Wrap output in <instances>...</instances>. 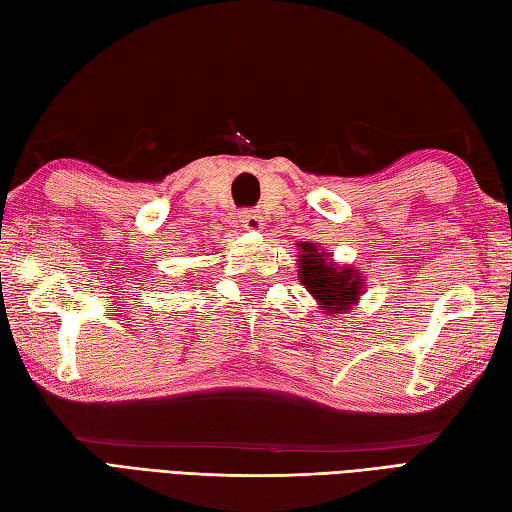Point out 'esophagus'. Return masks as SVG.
<instances>
[{
    "label": "esophagus",
    "mask_w": 512,
    "mask_h": 512,
    "mask_svg": "<svg viewBox=\"0 0 512 512\" xmlns=\"http://www.w3.org/2000/svg\"><path fill=\"white\" fill-rule=\"evenodd\" d=\"M239 224H242L244 231H262V228H264L262 215H257L255 211H242V213H239Z\"/></svg>",
    "instance_id": "34e87169"
}]
</instances>
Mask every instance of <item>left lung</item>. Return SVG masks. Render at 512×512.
Instances as JSON below:
<instances>
[{"label":"left lung","instance_id":"8db88e82","mask_svg":"<svg viewBox=\"0 0 512 512\" xmlns=\"http://www.w3.org/2000/svg\"><path fill=\"white\" fill-rule=\"evenodd\" d=\"M299 281L317 299L319 310L325 314H345L363 297L365 279L361 270L352 264H341L319 248V244H299Z\"/></svg>","mask_w":512,"mask_h":512}]
</instances>
